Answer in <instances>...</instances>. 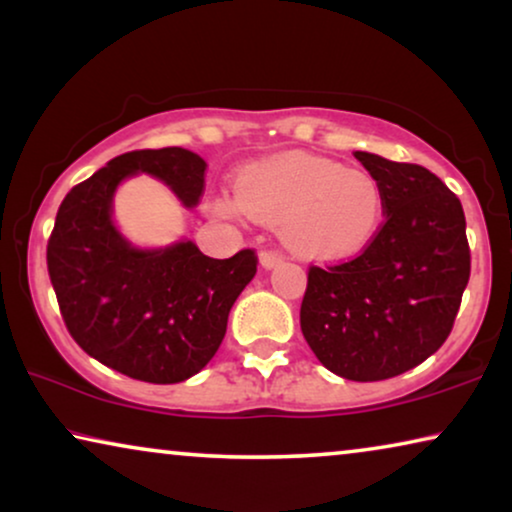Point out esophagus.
Masks as SVG:
<instances>
[{
	"label": "esophagus",
	"instance_id": "esophagus-1",
	"mask_svg": "<svg viewBox=\"0 0 512 512\" xmlns=\"http://www.w3.org/2000/svg\"><path fill=\"white\" fill-rule=\"evenodd\" d=\"M283 259V253H278V250H262V253H259V264H262L264 269H276Z\"/></svg>",
	"mask_w": 512,
	"mask_h": 512
}]
</instances>
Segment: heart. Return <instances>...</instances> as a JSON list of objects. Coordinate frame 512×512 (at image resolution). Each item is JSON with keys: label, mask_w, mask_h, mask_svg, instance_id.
<instances>
[{"label": "heart", "mask_w": 512, "mask_h": 512, "mask_svg": "<svg viewBox=\"0 0 512 512\" xmlns=\"http://www.w3.org/2000/svg\"><path fill=\"white\" fill-rule=\"evenodd\" d=\"M225 215L246 213L283 227L287 246L306 257H350L378 234L383 190L364 169L327 157L287 153L250 164L236 176L234 199L218 201Z\"/></svg>", "instance_id": "obj_1"}]
</instances>
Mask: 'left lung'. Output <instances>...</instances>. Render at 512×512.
Returning a JSON list of instances; mask_svg holds the SVG:
<instances>
[{"mask_svg":"<svg viewBox=\"0 0 512 512\" xmlns=\"http://www.w3.org/2000/svg\"><path fill=\"white\" fill-rule=\"evenodd\" d=\"M385 199V225L362 255L311 266L301 331L336 376L371 383L422 364L445 343L469 283L462 201L420 164L357 150Z\"/></svg>","mask_w":512,"mask_h":512,"instance_id":"left-lung-1","label":"left lung"}]
</instances>
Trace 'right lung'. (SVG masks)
<instances>
[{
    "label": "right lung",
    "mask_w": 512,
    "mask_h": 512,
    "mask_svg": "<svg viewBox=\"0 0 512 512\" xmlns=\"http://www.w3.org/2000/svg\"><path fill=\"white\" fill-rule=\"evenodd\" d=\"M206 167L185 148L134 150L76 185L57 211L46 257L69 334L97 362L134 380L171 385L204 369L257 273L253 250L213 259L190 239L139 248L115 225L122 181L153 176L194 208Z\"/></svg>",
    "instance_id": "obj_1"
}]
</instances>
